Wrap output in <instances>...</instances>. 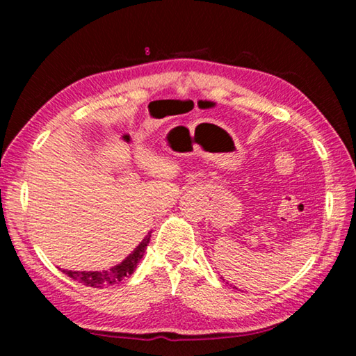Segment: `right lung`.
I'll list each match as a JSON object with an SVG mask.
<instances>
[{
  "mask_svg": "<svg viewBox=\"0 0 356 356\" xmlns=\"http://www.w3.org/2000/svg\"><path fill=\"white\" fill-rule=\"evenodd\" d=\"M150 240V232L143 238V242L136 246V248L130 252V254L124 259L122 262L114 265V267L108 270H102V272H74V270H63V273L70 276L72 280L91 287H105L119 284L120 281L129 278V276L135 272L138 262L141 261L144 256V251L147 248V243Z\"/></svg>",
  "mask_w": 356,
  "mask_h": 356,
  "instance_id": "add662e5",
  "label": "right lung"
}]
</instances>
